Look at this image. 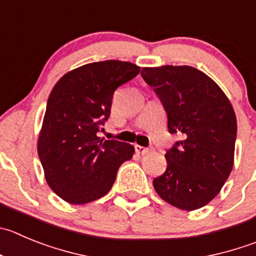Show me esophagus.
Here are the masks:
<instances>
[{
    "instance_id": "1",
    "label": "esophagus",
    "mask_w": 256,
    "mask_h": 256,
    "mask_svg": "<svg viewBox=\"0 0 256 256\" xmlns=\"http://www.w3.org/2000/svg\"><path fill=\"white\" fill-rule=\"evenodd\" d=\"M135 150L138 154L144 155V154H148L149 152H152V148H144V146H142V145H135Z\"/></svg>"
}]
</instances>
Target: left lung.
I'll return each mask as SVG.
<instances>
[{"label": "left lung", "instance_id": "8db88e82", "mask_svg": "<svg viewBox=\"0 0 256 256\" xmlns=\"http://www.w3.org/2000/svg\"><path fill=\"white\" fill-rule=\"evenodd\" d=\"M168 116V130L182 140L166 152V170L152 180L166 202L186 211L214 200L234 166L236 117L221 88L188 66L142 68Z\"/></svg>", "mask_w": 256, "mask_h": 256}]
</instances>
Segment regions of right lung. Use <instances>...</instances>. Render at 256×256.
I'll return each mask as SVG.
<instances>
[{"instance_id": "1", "label": "right lung", "mask_w": 256, "mask_h": 256, "mask_svg": "<svg viewBox=\"0 0 256 256\" xmlns=\"http://www.w3.org/2000/svg\"><path fill=\"white\" fill-rule=\"evenodd\" d=\"M128 62L90 63L69 72L46 104L38 154L48 184L64 200L83 204L104 197L135 148L98 138L111 114L114 92L139 74Z\"/></svg>"}]
</instances>
